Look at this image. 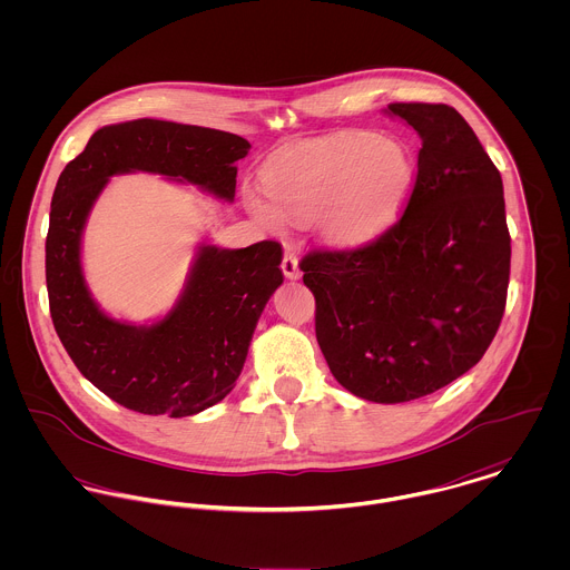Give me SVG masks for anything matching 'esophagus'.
I'll list each match as a JSON object with an SVG mask.
<instances>
[{
    "label": "esophagus",
    "instance_id": "1",
    "mask_svg": "<svg viewBox=\"0 0 570 570\" xmlns=\"http://www.w3.org/2000/svg\"><path fill=\"white\" fill-rule=\"evenodd\" d=\"M281 269L287 278H301V267H298V256L292 252V249H285V256H283V263H281Z\"/></svg>",
    "mask_w": 570,
    "mask_h": 570
}]
</instances>
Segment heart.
<instances>
[{
    "mask_svg": "<svg viewBox=\"0 0 570 570\" xmlns=\"http://www.w3.org/2000/svg\"><path fill=\"white\" fill-rule=\"evenodd\" d=\"M263 190L275 206L249 195L256 219L318 222L337 247L368 244L400 215L414 181L406 147L373 131H346L289 147L263 168Z\"/></svg>",
    "mask_w": 570,
    "mask_h": 570,
    "instance_id": "heart-1",
    "label": "heart"
}]
</instances>
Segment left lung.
Instances as JSON below:
<instances>
[{"label":"left lung","mask_w":570,"mask_h":570,"mask_svg":"<svg viewBox=\"0 0 570 570\" xmlns=\"http://www.w3.org/2000/svg\"><path fill=\"white\" fill-rule=\"evenodd\" d=\"M389 114L421 138L402 219L298 265L333 377L362 400L402 404L485 355L507 305L511 237L502 177L465 118L441 102H391Z\"/></svg>","instance_id":"left-lung-1"}]
</instances>
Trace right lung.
Wrapping results in <instances>:
<instances>
[{
	"label": "right lung",
	"mask_w": 570,
	"mask_h": 570,
	"mask_svg": "<svg viewBox=\"0 0 570 570\" xmlns=\"http://www.w3.org/2000/svg\"><path fill=\"white\" fill-rule=\"evenodd\" d=\"M249 142L217 129L140 118L98 129L57 181L46 239V283L55 328L100 393L142 414L190 416L222 402L244 368L258 316L283 283V247L202 244L175 307L156 325L109 318L81 267L87 215L118 173H160L233 202L235 163Z\"/></svg>",
	"instance_id": "right-lung-1"
}]
</instances>
